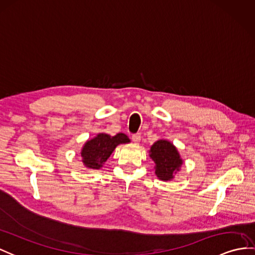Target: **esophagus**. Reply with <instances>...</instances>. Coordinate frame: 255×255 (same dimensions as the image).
I'll list each match as a JSON object with an SVG mask.
<instances>
[{"label":"esophagus","instance_id":"34e87169","mask_svg":"<svg viewBox=\"0 0 255 255\" xmlns=\"http://www.w3.org/2000/svg\"><path fill=\"white\" fill-rule=\"evenodd\" d=\"M140 137H141V136H140L139 134H134V135L132 136V140L135 142V144H139Z\"/></svg>","mask_w":255,"mask_h":255}]
</instances>
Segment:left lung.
Wrapping results in <instances>:
<instances>
[{
  "label": "left lung",
  "instance_id": "1",
  "mask_svg": "<svg viewBox=\"0 0 255 255\" xmlns=\"http://www.w3.org/2000/svg\"><path fill=\"white\" fill-rule=\"evenodd\" d=\"M149 157L154 162L156 176L163 182L172 181L183 165L177 148L167 139H158L149 149Z\"/></svg>",
  "mask_w": 255,
  "mask_h": 255
}]
</instances>
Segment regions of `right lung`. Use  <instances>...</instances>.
<instances>
[{"label":"right lung","mask_w":255,"mask_h":255,"mask_svg":"<svg viewBox=\"0 0 255 255\" xmlns=\"http://www.w3.org/2000/svg\"><path fill=\"white\" fill-rule=\"evenodd\" d=\"M129 141V138L123 133H118L115 136L98 133L95 137L86 140L81 149L82 163L88 171L102 169L118 145L128 144Z\"/></svg>","instance_id":"add662e5"}]
</instances>
